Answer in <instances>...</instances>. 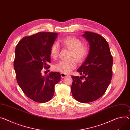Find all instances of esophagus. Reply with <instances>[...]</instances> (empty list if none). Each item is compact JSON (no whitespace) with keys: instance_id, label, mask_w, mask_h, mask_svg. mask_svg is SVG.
I'll return each mask as SVG.
<instances>
[{"instance_id":"34e87169","label":"esophagus","mask_w":130,"mask_h":130,"mask_svg":"<svg viewBox=\"0 0 130 130\" xmlns=\"http://www.w3.org/2000/svg\"><path fill=\"white\" fill-rule=\"evenodd\" d=\"M61 77H62V78H63L66 77V76H67V74H64V73H61Z\"/></svg>"}]
</instances>
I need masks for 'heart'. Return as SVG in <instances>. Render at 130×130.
Segmentation results:
<instances>
[{"mask_svg": "<svg viewBox=\"0 0 130 130\" xmlns=\"http://www.w3.org/2000/svg\"><path fill=\"white\" fill-rule=\"evenodd\" d=\"M60 43L66 48L70 50L68 60L59 62L54 65L53 68L56 72L65 74L69 73L77 66V61L81 63L84 61L88 56L89 49L87 45L82 44V41L75 37H69L60 40ZM60 47L57 43H54L51 46L50 53L54 59L57 58ZM76 59L75 60V59Z\"/></svg>", "mask_w": 130, "mask_h": 130, "instance_id": "b5f03b06", "label": "heart"}]
</instances>
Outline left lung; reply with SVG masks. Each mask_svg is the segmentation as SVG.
Instances as JSON below:
<instances>
[{
	"label": "left lung",
	"instance_id": "8db88e82",
	"mask_svg": "<svg viewBox=\"0 0 130 130\" xmlns=\"http://www.w3.org/2000/svg\"><path fill=\"white\" fill-rule=\"evenodd\" d=\"M90 51L84 63L77 70L82 76H72L71 91L77 101L87 103L96 101L107 90L112 76L113 58L107 41L101 35L85 31Z\"/></svg>",
	"mask_w": 130,
	"mask_h": 130
}]
</instances>
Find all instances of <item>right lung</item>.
Returning <instances> with one entry per match:
<instances>
[{"mask_svg":"<svg viewBox=\"0 0 130 130\" xmlns=\"http://www.w3.org/2000/svg\"><path fill=\"white\" fill-rule=\"evenodd\" d=\"M57 36L56 32H39L23 38L16 46L14 68L18 85L25 95L37 103L51 100L61 78L59 72L41 74L43 68H50V49Z\"/></svg>","mask_w":130,"mask_h":130,"instance_id":"1","label":"right lung"}]
</instances>
